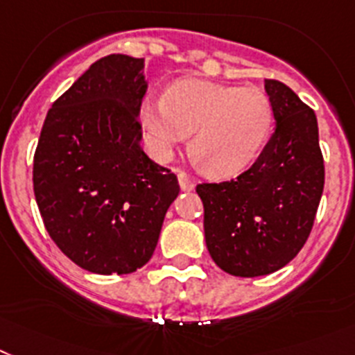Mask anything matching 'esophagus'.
I'll return each instance as SVG.
<instances>
[{
	"instance_id": "obj_1",
	"label": "esophagus",
	"mask_w": 355,
	"mask_h": 355,
	"mask_svg": "<svg viewBox=\"0 0 355 355\" xmlns=\"http://www.w3.org/2000/svg\"><path fill=\"white\" fill-rule=\"evenodd\" d=\"M178 184H180L182 191H191V189H195V182L187 177L186 173H178Z\"/></svg>"
}]
</instances>
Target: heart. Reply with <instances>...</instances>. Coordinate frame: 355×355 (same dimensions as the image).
Masks as SVG:
<instances>
[{"mask_svg": "<svg viewBox=\"0 0 355 355\" xmlns=\"http://www.w3.org/2000/svg\"><path fill=\"white\" fill-rule=\"evenodd\" d=\"M274 108L260 88L184 79L164 99L141 104L150 151L168 160L191 133L189 150L213 177H234L254 162L272 130Z\"/></svg>", "mask_w": 355, "mask_h": 355, "instance_id": "1", "label": "heart"}]
</instances>
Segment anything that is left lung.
<instances>
[{
  "label": "left lung",
  "mask_w": 355,
  "mask_h": 355,
  "mask_svg": "<svg viewBox=\"0 0 355 355\" xmlns=\"http://www.w3.org/2000/svg\"><path fill=\"white\" fill-rule=\"evenodd\" d=\"M276 128L251 168L198 184L205 245L220 269L254 278L282 269L305 245L324 186L318 119L287 85L265 79Z\"/></svg>",
  "instance_id": "8db88e82"
}]
</instances>
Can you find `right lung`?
I'll return each mask as SVG.
<instances>
[{
  "instance_id": "right-lung-1",
  "label": "right lung",
  "mask_w": 355,
  "mask_h": 355,
  "mask_svg": "<svg viewBox=\"0 0 355 355\" xmlns=\"http://www.w3.org/2000/svg\"><path fill=\"white\" fill-rule=\"evenodd\" d=\"M144 59L95 61L52 104L34 155L44 227L73 263L130 274L150 261L180 187L142 151Z\"/></svg>"
}]
</instances>
